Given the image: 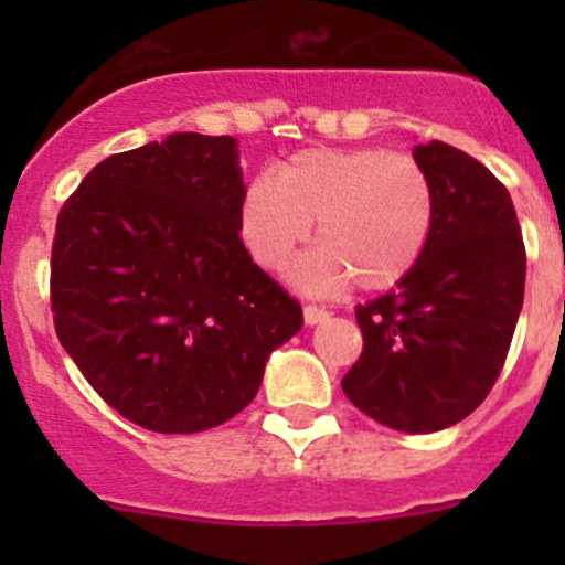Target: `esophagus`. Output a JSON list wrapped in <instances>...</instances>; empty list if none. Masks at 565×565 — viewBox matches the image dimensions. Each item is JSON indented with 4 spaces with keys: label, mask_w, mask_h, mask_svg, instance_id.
Returning a JSON list of instances; mask_svg holds the SVG:
<instances>
[{
    "label": "esophagus",
    "mask_w": 565,
    "mask_h": 565,
    "mask_svg": "<svg viewBox=\"0 0 565 565\" xmlns=\"http://www.w3.org/2000/svg\"><path fill=\"white\" fill-rule=\"evenodd\" d=\"M330 315L324 309H319V306H303V319H306V324H319V322H324V319H328Z\"/></svg>",
    "instance_id": "1"
}]
</instances>
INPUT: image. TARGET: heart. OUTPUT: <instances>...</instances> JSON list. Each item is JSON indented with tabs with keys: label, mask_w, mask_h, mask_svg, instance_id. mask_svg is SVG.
Instances as JSON below:
<instances>
[{
	"label": "heart",
	"mask_w": 565,
	"mask_h": 565,
	"mask_svg": "<svg viewBox=\"0 0 565 565\" xmlns=\"http://www.w3.org/2000/svg\"><path fill=\"white\" fill-rule=\"evenodd\" d=\"M319 248L298 267L309 289L355 281L366 292L396 287L415 270L435 230V188L415 158L380 147H315L248 182L241 237L267 270H284L309 241Z\"/></svg>",
	"instance_id": "obj_1"
}]
</instances>
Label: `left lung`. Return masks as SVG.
<instances>
[{
  "mask_svg": "<svg viewBox=\"0 0 565 565\" xmlns=\"http://www.w3.org/2000/svg\"><path fill=\"white\" fill-rule=\"evenodd\" d=\"M435 188L424 256L388 295L358 306L363 352L341 388L391 429L459 424L500 377L525 300L514 202L481 161L443 141L413 150Z\"/></svg>",
  "mask_w": 565,
  "mask_h": 565,
  "instance_id": "8db88e82",
  "label": "left lung"
}]
</instances>
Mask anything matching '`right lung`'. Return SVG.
I'll use <instances>...</instances> for the list:
<instances>
[{
	"mask_svg": "<svg viewBox=\"0 0 565 565\" xmlns=\"http://www.w3.org/2000/svg\"><path fill=\"white\" fill-rule=\"evenodd\" d=\"M232 136L172 134L117 152L62 204L51 311L62 347L108 407L193 435L254 402L276 347L303 328L241 241Z\"/></svg>",
	"mask_w": 565,
	"mask_h": 565,
	"instance_id": "1",
	"label": "right lung"
}]
</instances>
